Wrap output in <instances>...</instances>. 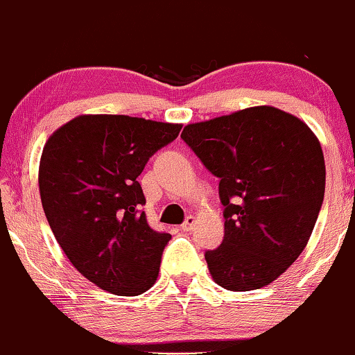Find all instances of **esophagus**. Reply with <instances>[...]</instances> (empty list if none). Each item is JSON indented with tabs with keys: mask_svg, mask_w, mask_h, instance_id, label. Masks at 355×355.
<instances>
[{
	"mask_svg": "<svg viewBox=\"0 0 355 355\" xmlns=\"http://www.w3.org/2000/svg\"><path fill=\"white\" fill-rule=\"evenodd\" d=\"M194 225H196V217L194 216H187L186 217V220L182 222V230L184 232H191L192 229H194Z\"/></svg>",
	"mask_w": 355,
	"mask_h": 355,
	"instance_id": "esophagus-1",
	"label": "esophagus"
}]
</instances>
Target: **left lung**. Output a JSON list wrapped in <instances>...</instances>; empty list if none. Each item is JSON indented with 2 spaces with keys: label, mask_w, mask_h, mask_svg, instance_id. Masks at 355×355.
I'll use <instances>...</instances> for the list:
<instances>
[{
  "label": "left lung",
  "mask_w": 355,
  "mask_h": 355,
  "mask_svg": "<svg viewBox=\"0 0 355 355\" xmlns=\"http://www.w3.org/2000/svg\"><path fill=\"white\" fill-rule=\"evenodd\" d=\"M181 138L220 179L224 240L205 252L218 286L250 291L301 255L316 225L326 166L316 135L268 105L184 126Z\"/></svg>",
  "instance_id": "left-lung-1"
}]
</instances>
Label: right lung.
Segmentation results:
<instances>
[{
	"label": "right lung",
	"mask_w": 355,
	"mask_h": 355,
	"mask_svg": "<svg viewBox=\"0 0 355 355\" xmlns=\"http://www.w3.org/2000/svg\"><path fill=\"white\" fill-rule=\"evenodd\" d=\"M182 125L126 115H80L47 139L39 192L52 234L87 279L120 296L155 284L171 240L148 225L138 176Z\"/></svg>",
	"instance_id": "obj_1"
}]
</instances>
